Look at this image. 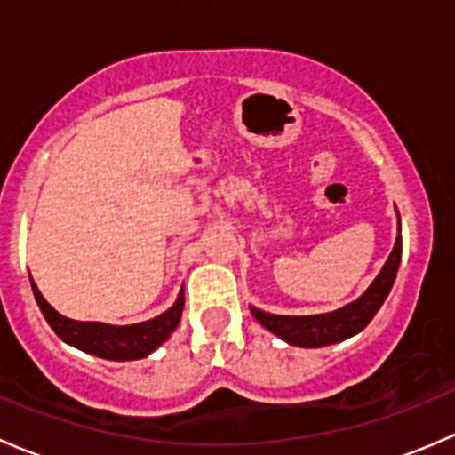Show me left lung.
I'll use <instances>...</instances> for the list:
<instances>
[{
    "mask_svg": "<svg viewBox=\"0 0 455 455\" xmlns=\"http://www.w3.org/2000/svg\"><path fill=\"white\" fill-rule=\"evenodd\" d=\"M398 227H401V220H398ZM401 253H403V242H401V235H398L392 255H389V259L385 261L383 270H380L379 277L374 279V283H371L359 299L343 306L341 310H334V313H325V315H313V316L270 315L257 308H251V313H253L255 319L259 321L264 328H268L270 332L282 337L283 341H288L291 346H299V347L332 346V343L343 341V339L355 337L356 332H361V330L374 319V315L379 313V308L383 306V301L387 299L389 291H392L394 279H396L398 264H401Z\"/></svg>",
    "mask_w": 455,
    "mask_h": 455,
    "instance_id": "8db88e82",
    "label": "left lung"
}]
</instances>
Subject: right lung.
<instances>
[{
    "label": "right lung",
    "instance_id": "1",
    "mask_svg": "<svg viewBox=\"0 0 455 455\" xmlns=\"http://www.w3.org/2000/svg\"><path fill=\"white\" fill-rule=\"evenodd\" d=\"M32 283V292L39 304L41 313H44L45 321L50 328L59 334L66 343L79 347V350L90 352V355L100 356V359L109 361H134L142 359L163 341H167L169 334L176 330L180 323L182 308H185V297H178L173 308L163 313L156 319L142 321V323L134 325H108L99 323V321H72L68 316L59 315L48 301L41 297L39 288Z\"/></svg>",
    "mask_w": 455,
    "mask_h": 455
}]
</instances>
